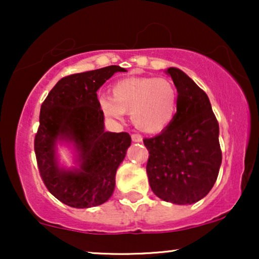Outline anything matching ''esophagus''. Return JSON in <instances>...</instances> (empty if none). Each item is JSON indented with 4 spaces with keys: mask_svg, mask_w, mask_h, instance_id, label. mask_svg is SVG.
Masks as SVG:
<instances>
[{
    "mask_svg": "<svg viewBox=\"0 0 259 259\" xmlns=\"http://www.w3.org/2000/svg\"><path fill=\"white\" fill-rule=\"evenodd\" d=\"M132 140L134 142H141L142 141V136L140 135V134H133Z\"/></svg>",
    "mask_w": 259,
    "mask_h": 259,
    "instance_id": "1",
    "label": "esophagus"
}]
</instances>
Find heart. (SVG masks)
<instances>
[{"mask_svg":"<svg viewBox=\"0 0 259 259\" xmlns=\"http://www.w3.org/2000/svg\"><path fill=\"white\" fill-rule=\"evenodd\" d=\"M112 99L103 97L100 105L106 115L120 119L130 113L133 124L148 134L165 130L178 111V91L170 80L154 76H132L115 82Z\"/></svg>","mask_w":259,"mask_h":259,"instance_id":"b5f03b06","label":"heart"}]
</instances>
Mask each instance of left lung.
Returning <instances> with one entry per match:
<instances>
[{"instance_id": "1", "label": "left lung", "mask_w": 259, "mask_h": 259, "mask_svg": "<svg viewBox=\"0 0 259 259\" xmlns=\"http://www.w3.org/2000/svg\"><path fill=\"white\" fill-rule=\"evenodd\" d=\"M178 91L173 123L145 139L146 171L153 194L175 204H192L212 190L222 164L219 124L209 99L191 78L168 68Z\"/></svg>"}]
</instances>
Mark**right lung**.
<instances>
[{"label":"right lung","mask_w":259,"mask_h":259,"mask_svg":"<svg viewBox=\"0 0 259 259\" xmlns=\"http://www.w3.org/2000/svg\"><path fill=\"white\" fill-rule=\"evenodd\" d=\"M117 72L125 69L109 65L64 76L41 105L34 141L38 171L47 190L67 206H100L114 191L115 173L132 138L127 133L105 132L97 90ZM58 139L73 142L79 168L59 167L55 156Z\"/></svg>","instance_id":"add662e5"}]
</instances>
